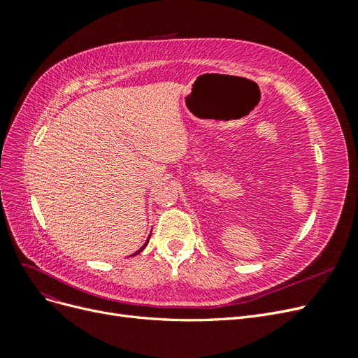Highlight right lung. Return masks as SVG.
Here are the masks:
<instances>
[{"label": "right lung", "instance_id": "1", "mask_svg": "<svg viewBox=\"0 0 358 358\" xmlns=\"http://www.w3.org/2000/svg\"><path fill=\"white\" fill-rule=\"evenodd\" d=\"M149 239H150V234H149V237H148V241H146V243H145V245H143V246H142V248H140V249H138V251H137V252H136V254H133V255H137V254H140V252H142V251H143V249H145V248H146V245H148V242H149Z\"/></svg>", "mask_w": 358, "mask_h": 358}]
</instances>
